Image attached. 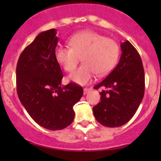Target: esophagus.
Returning a JSON list of instances; mask_svg holds the SVG:
<instances>
[{"label":"esophagus","instance_id":"1","mask_svg":"<svg viewBox=\"0 0 161 161\" xmlns=\"http://www.w3.org/2000/svg\"><path fill=\"white\" fill-rule=\"evenodd\" d=\"M91 91V89L90 88H84L83 90V93L84 95H86V94H87L88 92H90Z\"/></svg>","mask_w":161,"mask_h":161}]
</instances>
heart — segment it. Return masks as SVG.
Wrapping results in <instances>:
<instances>
[{
    "mask_svg": "<svg viewBox=\"0 0 161 161\" xmlns=\"http://www.w3.org/2000/svg\"><path fill=\"white\" fill-rule=\"evenodd\" d=\"M69 47H58L55 58L66 71L74 69L82 57L84 64L72 71L69 80L79 85H86L94 75H106L114 67L120 53L119 45L115 40L106 38L93 31H85L72 36Z\"/></svg>",
    "mask_w": 161,
    "mask_h": 161,
    "instance_id": "heart-1",
    "label": "heart"
}]
</instances>
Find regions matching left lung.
<instances>
[{
    "label": "left lung",
    "instance_id": "1",
    "mask_svg": "<svg viewBox=\"0 0 161 161\" xmlns=\"http://www.w3.org/2000/svg\"><path fill=\"white\" fill-rule=\"evenodd\" d=\"M118 65L94 89L103 88L100 102L92 111L98 122L106 127H119L127 123L142 102L145 75L142 60L129 41L121 43Z\"/></svg>",
    "mask_w": 161,
    "mask_h": 161
}]
</instances>
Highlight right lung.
Returning a JSON list of instances; mask_svg holds the SVG:
<instances>
[{
  "instance_id": "right-lung-1",
  "label": "right lung",
  "mask_w": 161,
  "mask_h": 161,
  "mask_svg": "<svg viewBox=\"0 0 161 161\" xmlns=\"http://www.w3.org/2000/svg\"><path fill=\"white\" fill-rule=\"evenodd\" d=\"M56 30L42 32L24 49L16 67V86L21 103L31 118L49 130L71 124L73 106L83 89L74 82L61 86L62 71L55 58Z\"/></svg>"
}]
</instances>
